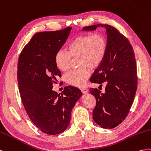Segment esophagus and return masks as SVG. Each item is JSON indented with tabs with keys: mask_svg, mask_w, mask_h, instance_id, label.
<instances>
[{
	"mask_svg": "<svg viewBox=\"0 0 151 151\" xmlns=\"http://www.w3.org/2000/svg\"><path fill=\"white\" fill-rule=\"evenodd\" d=\"M88 89L87 88H81V91L83 93H86L87 92H88Z\"/></svg>",
	"mask_w": 151,
	"mask_h": 151,
	"instance_id": "obj_1",
	"label": "esophagus"
}]
</instances>
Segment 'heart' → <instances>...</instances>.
<instances>
[{
  "mask_svg": "<svg viewBox=\"0 0 151 151\" xmlns=\"http://www.w3.org/2000/svg\"><path fill=\"white\" fill-rule=\"evenodd\" d=\"M107 50V42L103 34H86L75 37L68 46V50H58L54 55L56 68L62 71L69 70L71 58H78V70L65 76L67 82L77 87L85 85L90 76L88 68L92 70L99 66L104 61Z\"/></svg>",
  "mask_w": 151,
  "mask_h": 151,
  "instance_id": "heart-1",
  "label": "heart"
}]
</instances>
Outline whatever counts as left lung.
<instances>
[{
  "label": "left lung",
  "mask_w": 151,
  "mask_h": 151,
  "mask_svg": "<svg viewBox=\"0 0 151 151\" xmlns=\"http://www.w3.org/2000/svg\"><path fill=\"white\" fill-rule=\"evenodd\" d=\"M104 27L107 33V50L101 65L94 71L90 82H106L105 93L97 88H90L96 106L93 119L104 128H113L122 123L130 111L137 88V71L134 51L130 42L116 28L98 24L83 27L91 31Z\"/></svg>",
  "instance_id": "1"
}]
</instances>
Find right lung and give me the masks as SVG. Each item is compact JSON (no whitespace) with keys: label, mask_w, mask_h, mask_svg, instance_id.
<instances>
[{"label":"right lung","mask_w":151,"mask_h":151,"mask_svg":"<svg viewBox=\"0 0 151 151\" xmlns=\"http://www.w3.org/2000/svg\"><path fill=\"white\" fill-rule=\"evenodd\" d=\"M71 29L35 33L18 61V82L24 109L35 126L48 135L66 130L73 107L81 96L80 90L71 86L64 87L61 95L52 90L54 81L61 76L54 55Z\"/></svg>","instance_id":"obj_1"}]
</instances>
